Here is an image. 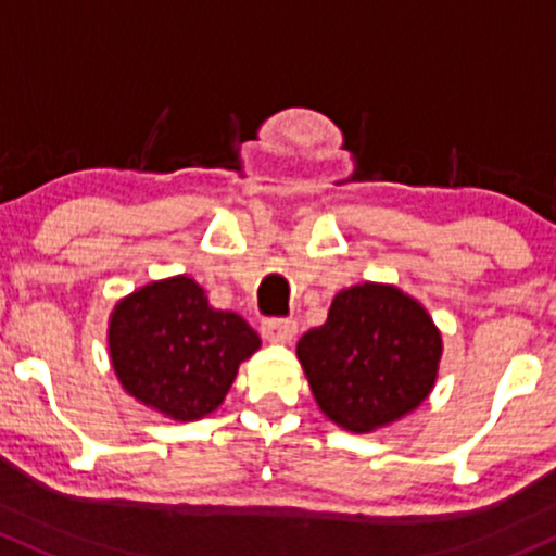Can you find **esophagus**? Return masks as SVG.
Wrapping results in <instances>:
<instances>
[{
    "instance_id": "1",
    "label": "esophagus",
    "mask_w": 556,
    "mask_h": 556,
    "mask_svg": "<svg viewBox=\"0 0 556 556\" xmlns=\"http://www.w3.org/2000/svg\"><path fill=\"white\" fill-rule=\"evenodd\" d=\"M265 337L276 344H289L296 337V324L294 320H265L262 326Z\"/></svg>"
}]
</instances>
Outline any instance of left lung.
<instances>
[{
    "label": "left lung",
    "instance_id": "1",
    "mask_svg": "<svg viewBox=\"0 0 556 556\" xmlns=\"http://www.w3.org/2000/svg\"><path fill=\"white\" fill-rule=\"evenodd\" d=\"M296 357L326 419L355 434L414 414L434 390L443 333L419 300L392 283L350 286Z\"/></svg>",
    "mask_w": 556,
    "mask_h": 556
}]
</instances>
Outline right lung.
I'll list each match as a JSON object with an SVG mask.
<instances>
[{"label": "right lung", "mask_w": 556, "mask_h": 556, "mask_svg": "<svg viewBox=\"0 0 556 556\" xmlns=\"http://www.w3.org/2000/svg\"><path fill=\"white\" fill-rule=\"evenodd\" d=\"M262 348L247 320L214 309L190 276L151 280L109 315V357L118 384L172 421H199L223 405L238 366Z\"/></svg>", "instance_id": "1"}]
</instances>
